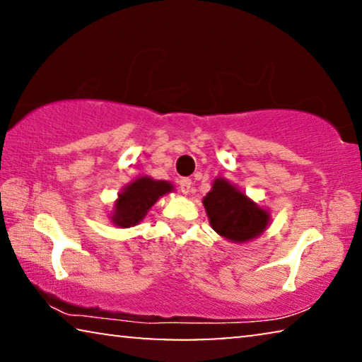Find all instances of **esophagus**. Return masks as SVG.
Here are the masks:
<instances>
[{"label": "esophagus", "mask_w": 362, "mask_h": 362, "mask_svg": "<svg viewBox=\"0 0 362 362\" xmlns=\"http://www.w3.org/2000/svg\"><path fill=\"white\" fill-rule=\"evenodd\" d=\"M179 188H180V192L183 193V195H188V193H190V190H192V180L190 179H182L179 182Z\"/></svg>", "instance_id": "obj_1"}]
</instances>
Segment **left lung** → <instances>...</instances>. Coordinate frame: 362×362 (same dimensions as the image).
<instances>
[{
    "label": "left lung",
    "instance_id": "8db88e82",
    "mask_svg": "<svg viewBox=\"0 0 362 362\" xmlns=\"http://www.w3.org/2000/svg\"><path fill=\"white\" fill-rule=\"evenodd\" d=\"M203 206L211 228L234 244H244L260 237L272 221L267 208L253 202L223 177L213 180L211 190L203 198Z\"/></svg>",
    "mask_w": 362,
    "mask_h": 362
}]
</instances>
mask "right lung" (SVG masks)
Returning a JSON list of instances; mask_svg holds the SVG:
<instances>
[{"label": "right lung", "mask_w": 362, "mask_h": 362, "mask_svg": "<svg viewBox=\"0 0 362 362\" xmlns=\"http://www.w3.org/2000/svg\"><path fill=\"white\" fill-rule=\"evenodd\" d=\"M170 192H174L170 182L154 180L149 175L138 177L118 193L110 213L112 224L122 229L133 228L141 223L159 198Z\"/></svg>", "instance_id": "obj_1"}]
</instances>
